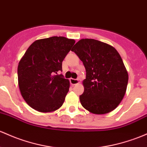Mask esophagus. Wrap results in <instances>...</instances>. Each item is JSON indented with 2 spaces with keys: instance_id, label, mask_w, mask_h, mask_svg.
<instances>
[{
  "instance_id": "obj_1",
  "label": "esophagus",
  "mask_w": 147,
  "mask_h": 147,
  "mask_svg": "<svg viewBox=\"0 0 147 147\" xmlns=\"http://www.w3.org/2000/svg\"><path fill=\"white\" fill-rule=\"evenodd\" d=\"M70 82L72 85H76L77 84H79V80H76V79H73V78H70Z\"/></svg>"
}]
</instances>
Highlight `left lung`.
<instances>
[{"label": "left lung", "instance_id": "left-lung-1", "mask_svg": "<svg viewBox=\"0 0 147 147\" xmlns=\"http://www.w3.org/2000/svg\"><path fill=\"white\" fill-rule=\"evenodd\" d=\"M83 62L86 79L80 96L85 109L96 114L114 110L126 91L128 74L118 51L111 45L94 39H82L72 49Z\"/></svg>", "mask_w": 147, "mask_h": 147}]
</instances>
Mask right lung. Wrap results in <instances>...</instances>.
<instances>
[{
	"instance_id": "1",
	"label": "right lung",
	"mask_w": 147,
	"mask_h": 147,
	"mask_svg": "<svg viewBox=\"0 0 147 147\" xmlns=\"http://www.w3.org/2000/svg\"><path fill=\"white\" fill-rule=\"evenodd\" d=\"M75 43L54 36L35 41L19 63L17 74L21 94L30 107L41 112L60 108L69 91L70 82L58 72Z\"/></svg>"
}]
</instances>
